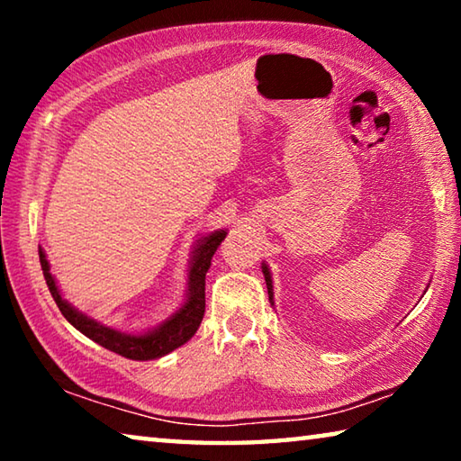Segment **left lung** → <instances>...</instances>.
Returning a JSON list of instances; mask_svg holds the SVG:
<instances>
[{
  "instance_id": "1",
  "label": "left lung",
  "mask_w": 461,
  "mask_h": 461,
  "mask_svg": "<svg viewBox=\"0 0 461 461\" xmlns=\"http://www.w3.org/2000/svg\"><path fill=\"white\" fill-rule=\"evenodd\" d=\"M262 275H264V280H267L270 305H275V286H272V275H270V268H268L267 262H262Z\"/></svg>"
}]
</instances>
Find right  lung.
I'll return each instance as SVG.
<instances>
[{"label": "right lung", "instance_id": "add662e5", "mask_svg": "<svg viewBox=\"0 0 461 461\" xmlns=\"http://www.w3.org/2000/svg\"><path fill=\"white\" fill-rule=\"evenodd\" d=\"M225 236H228L225 230H215L194 241L189 260V270H186L189 280H186L183 305L162 323L138 333L115 330V327L99 323L95 319L81 313L79 309H75L71 303L62 296L57 285V278H54L50 272V264L46 260L44 249L38 248V254H41V267L44 272L46 285H49L52 299L60 309V313L65 315L67 321L71 323L75 330H79L83 335H87L89 339L99 343L101 348L109 349V352L130 357V360L146 362L170 354L173 349L185 346V343L197 333L203 321V313H205V275L209 267H212V258L217 246L221 244Z\"/></svg>", "mask_w": 461, "mask_h": 461}]
</instances>
